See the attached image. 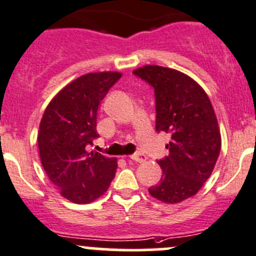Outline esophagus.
Instances as JSON below:
<instances>
[{
    "label": "esophagus",
    "instance_id": "esophagus-1",
    "mask_svg": "<svg viewBox=\"0 0 256 256\" xmlns=\"http://www.w3.org/2000/svg\"><path fill=\"white\" fill-rule=\"evenodd\" d=\"M146 154H141V152H136V154H131L130 156V160H132V161H135V162H144V161H146Z\"/></svg>",
    "mask_w": 256,
    "mask_h": 256
}]
</instances>
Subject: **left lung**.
Masks as SVG:
<instances>
[{"label":"left lung","instance_id":"left-lung-1","mask_svg":"<svg viewBox=\"0 0 256 256\" xmlns=\"http://www.w3.org/2000/svg\"><path fill=\"white\" fill-rule=\"evenodd\" d=\"M154 90L156 131L171 135L170 154L158 160L162 178L148 188L152 197L180 203L194 196L213 172L222 140L208 95L192 78L160 66L134 70Z\"/></svg>","mask_w":256,"mask_h":256}]
</instances>
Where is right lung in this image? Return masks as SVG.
I'll use <instances>...</instances> for the list:
<instances>
[{"label":"right lung","instance_id":"add662e5","mask_svg":"<svg viewBox=\"0 0 256 256\" xmlns=\"http://www.w3.org/2000/svg\"><path fill=\"white\" fill-rule=\"evenodd\" d=\"M120 78L116 72L79 76L53 98L40 120L38 148L43 168L59 193L78 204L98 200L115 177L116 158L89 152L88 147L99 138L100 102Z\"/></svg>","mask_w":256,"mask_h":256}]
</instances>
